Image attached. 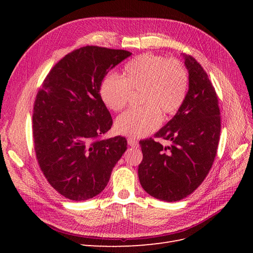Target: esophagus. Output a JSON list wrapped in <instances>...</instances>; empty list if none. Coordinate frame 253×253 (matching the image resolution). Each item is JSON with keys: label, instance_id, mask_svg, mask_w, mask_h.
I'll list each match as a JSON object with an SVG mask.
<instances>
[{"label": "esophagus", "instance_id": "esophagus-1", "mask_svg": "<svg viewBox=\"0 0 253 253\" xmlns=\"http://www.w3.org/2000/svg\"><path fill=\"white\" fill-rule=\"evenodd\" d=\"M127 143H128V145H131V147H133V148H138L139 147V142L134 138H128Z\"/></svg>", "mask_w": 253, "mask_h": 253}]
</instances>
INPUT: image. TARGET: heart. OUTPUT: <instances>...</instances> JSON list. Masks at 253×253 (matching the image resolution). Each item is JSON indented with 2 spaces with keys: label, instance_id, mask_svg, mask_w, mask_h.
<instances>
[{
  "label": "heart",
  "instance_id": "b5f03b06",
  "mask_svg": "<svg viewBox=\"0 0 253 253\" xmlns=\"http://www.w3.org/2000/svg\"><path fill=\"white\" fill-rule=\"evenodd\" d=\"M189 78L185 66L176 59L142 53L126 63L124 79L108 76L101 83L102 101L114 112L124 110L131 91H140V108L121 114L115 122L119 134L143 137L158 127L163 117L179 110L188 93Z\"/></svg>",
  "mask_w": 253,
  "mask_h": 253
}]
</instances>
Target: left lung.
Here are the masks:
<instances>
[{
  "instance_id": "1",
  "label": "left lung",
  "mask_w": 253,
  "mask_h": 253,
  "mask_svg": "<svg viewBox=\"0 0 253 253\" xmlns=\"http://www.w3.org/2000/svg\"><path fill=\"white\" fill-rule=\"evenodd\" d=\"M189 90L178 112L154 135L172 142L170 147L153 138L140 140V185L160 201L177 202L200 187L213 165L220 134V113L215 88L203 66L185 55Z\"/></svg>"
}]
</instances>
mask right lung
Returning a JSON list of instances; mask_svg holds the SVG:
<instances>
[{
  "mask_svg": "<svg viewBox=\"0 0 253 253\" xmlns=\"http://www.w3.org/2000/svg\"><path fill=\"white\" fill-rule=\"evenodd\" d=\"M131 52L84 46L53 66L38 91L33 136L38 164L49 185L71 201L98 195L127 149L125 137L102 139L113 119L100 95L105 75Z\"/></svg>",
  "mask_w": 253,
  "mask_h": 253,
  "instance_id": "add662e5",
  "label": "right lung"
}]
</instances>
